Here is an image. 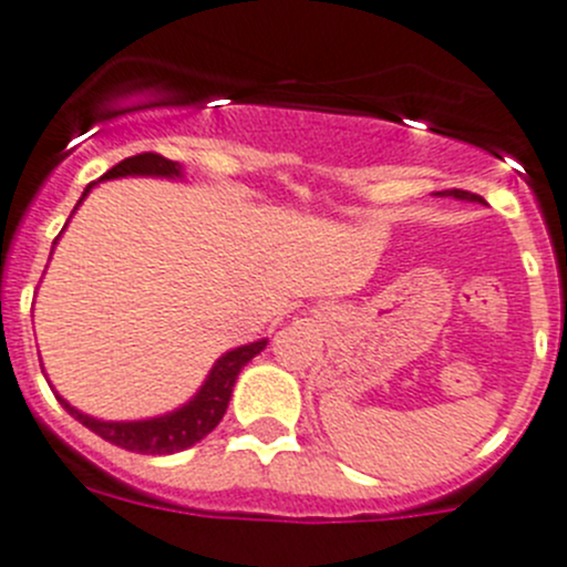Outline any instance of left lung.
Masks as SVG:
<instances>
[{
    "label": "left lung",
    "instance_id": "left-lung-1",
    "mask_svg": "<svg viewBox=\"0 0 567 567\" xmlns=\"http://www.w3.org/2000/svg\"><path fill=\"white\" fill-rule=\"evenodd\" d=\"M441 198H446V195H452V198H457V200H476V204H485V200L480 198V195H474V193H466V189H444V193H439Z\"/></svg>",
    "mask_w": 567,
    "mask_h": 567
}]
</instances>
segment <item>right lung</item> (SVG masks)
<instances>
[{
    "label": "right lung",
    "instance_id": "add662e5",
    "mask_svg": "<svg viewBox=\"0 0 567 567\" xmlns=\"http://www.w3.org/2000/svg\"><path fill=\"white\" fill-rule=\"evenodd\" d=\"M121 176H159V178H178L182 176V165L173 159H165L159 154H137L128 156V159L117 162L115 167L101 176L104 178H121ZM95 187L87 184V189L82 193L80 204L85 200V195ZM76 204V206H80ZM267 347V339L254 341V344H243L237 350L226 352L223 358H217V363L212 367L209 378L204 380L198 394L187 402V405L176 408L173 413L156 419H143V422H101V419L87 416V413L71 408L63 396L58 394L60 405L76 419V422L85 424L87 430H93L95 435H101L110 444L121 446V450L140 452V455H173V452H182L187 446L198 444L200 439L212 433V430L220 424L223 413H226L228 402H231L234 383H237V374L243 372L245 363L250 358L259 355Z\"/></svg>",
    "mask_w": 567,
    "mask_h": 567
}]
</instances>
